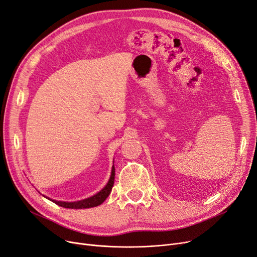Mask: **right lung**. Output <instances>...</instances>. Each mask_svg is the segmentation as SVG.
<instances>
[{
	"label": "right lung",
	"mask_w": 257,
	"mask_h": 257,
	"mask_svg": "<svg viewBox=\"0 0 257 257\" xmlns=\"http://www.w3.org/2000/svg\"><path fill=\"white\" fill-rule=\"evenodd\" d=\"M114 175H115V170H114V166H113L108 184L102 189L101 191L91 197L83 199V200H79V202H72V203L58 202V200H54V199H52V202L54 204H57L58 206H61L64 208H69V209H86V208L96 207L98 205H101L102 203H104L105 199L109 196V194L111 192V189H112L113 184H114Z\"/></svg>",
	"instance_id": "obj_1"
}]
</instances>
